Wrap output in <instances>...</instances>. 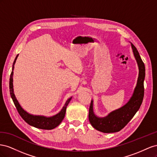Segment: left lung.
<instances>
[{
  "label": "left lung",
  "instance_id": "obj_1",
  "mask_svg": "<svg viewBox=\"0 0 157 157\" xmlns=\"http://www.w3.org/2000/svg\"><path fill=\"white\" fill-rule=\"evenodd\" d=\"M133 55L139 68L136 86L133 95L126 105L111 112L105 117H98L93 110V101L91 100L89 112V120L97 130L103 133H114L120 131L126 126L140 109L144 97V80L145 77V64L136 47L131 43Z\"/></svg>",
  "mask_w": 157,
  "mask_h": 157
}]
</instances>
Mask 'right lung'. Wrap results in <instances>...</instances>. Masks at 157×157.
<instances>
[{
  "mask_svg": "<svg viewBox=\"0 0 157 157\" xmlns=\"http://www.w3.org/2000/svg\"><path fill=\"white\" fill-rule=\"evenodd\" d=\"M19 55H17L16 57V59L14 61V63L12 65V72L10 74V82H9V88H10V94L12 99L14 102V105L16 108L19 114L21 116V117L24 120L25 122L28 123L29 125L31 126H33L35 128H37L39 129H52L57 127L62 122L63 120L66 110V107L68 105L69 102H70L71 98H69L68 100L66 101L64 106L62 107V110L59 112V113L56 115H54L52 116H44L41 115H33L28 113L26 112L20 105L18 101L14 95V86H13V74H14V64L16 63V61L17 60V58Z\"/></svg>",
  "mask_w": 157,
  "mask_h": 157,
  "instance_id": "obj_1",
  "label": "right lung"
}]
</instances>
